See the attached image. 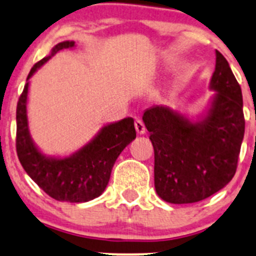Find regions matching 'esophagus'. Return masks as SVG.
<instances>
[{
  "instance_id": "1",
  "label": "esophagus",
  "mask_w": 256,
  "mask_h": 256,
  "mask_svg": "<svg viewBox=\"0 0 256 256\" xmlns=\"http://www.w3.org/2000/svg\"><path fill=\"white\" fill-rule=\"evenodd\" d=\"M135 128L136 131H138V134H140V135H144V134L146 132V128H144V122L140 120V118L135 120Z\"/></svg>"
}]
</instances>
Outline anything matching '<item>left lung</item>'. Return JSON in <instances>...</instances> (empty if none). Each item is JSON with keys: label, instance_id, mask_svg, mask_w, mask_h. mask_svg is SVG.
Masks as SVG:
<instances>
[{"label": "left lung", "instance_id": "1", "mask_svg": "<svg viewBox=\"0 0 256 256\" xmlns=\"http://www.w3.org/2000/svg\"><path fill=\"white\" fill-rule=\"evenodd\" d=\"M216 54L210 80L216 96L202 121L190 122L167 106H152L142 116L154 151V188L174 204L210 197L238 167L245 131L242 89L223 54Z\"/></svg>", "mask_w": 256, "mask_h": 256}]
</instances>
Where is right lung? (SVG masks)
<instances>
[{"instance_id": "right-lung-1", "label": "right lung", "mask_w": 256, "mask_h": 256, "mask_svg": "<svg viewBox=\"0 0 256 256\" xmlns=\"http://www.w3.org/2000/svg\"><path fill=\"white\" fill-rule=\"evenodd\" d=\"M72 47H74V42L58 43L52 50V56ZM50 56L37 62L30 69L27 80ZM27 94L28 82H26L16 112V150L24 171L49 197L59 202L82 203L99 197L109 183L118 154L136 138L134 118H126L104 126L92 142L70 157L49 158L38 151L30 136L26 110Z\"/></svg>"}]
</instances>
